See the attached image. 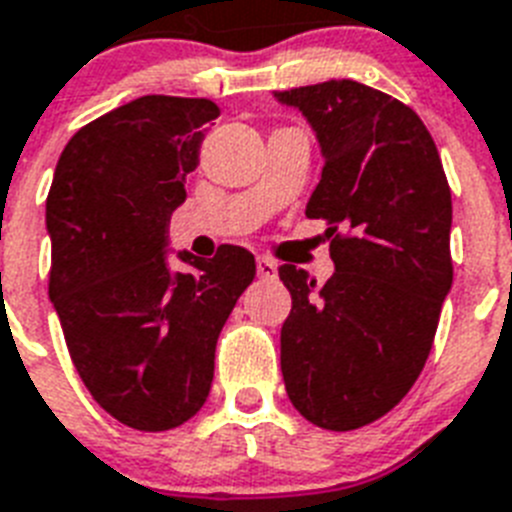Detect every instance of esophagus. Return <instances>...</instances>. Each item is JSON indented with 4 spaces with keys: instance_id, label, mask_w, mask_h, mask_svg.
I'll return each mask as SVG.
<instances>
[{
    "instance_id": "obj_1",
    "label": "esophagus",
    "mask_w": 512,
    "mask_h": 512,
    "mask_svg": "<svg viewBox=\"0 0 512 512\" xmlns=\"http://www.w3.org/2000/svg\"><path fill=\"white\" fill-rule=\"evenodd\" d=\"M256 272H259L261 280H274V277H277V264L264 259V256H259V259H256Z\"/></svg>"
}]
</instances>
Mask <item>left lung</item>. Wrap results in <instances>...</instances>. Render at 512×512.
I'll list each match as a JSON object with an SVG mask.
<instances>
[{"mask_svg": "<svg viewBox=\"0 0 512 512\" xmlns=\"http://www.w3.org/2000/svg\"><path fill=\"white\" fill-rule=\"evenodd\" d=\"M274 96L301 109L322 146L306 217L329 225L335 261L324 287L280 266L293 295L282 379L303 418L350 432L390 413L429 358L453 285L450 185L434 138L403 101L356 80Z\"/></svg>", "mask_w": 512, "mask_h": 512, "instance_id": "1", "label": "left lung"}]
</instances>
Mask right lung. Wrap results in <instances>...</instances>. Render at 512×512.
I'll list each match as a JSON object with an SVG mask.
<instances>
[{"instance_id": "obj_1", "label": "right lung", "mask_w": 512, "mask_h": 512, "mask_svg": "<svg viewBox=\"0 0 512 512\" xmlns=\"http://www.w3.org/2000/svg\"><path fill=\"white\" fill-rule=\"evenodd\" d=\"M209 99L141 96L70 138L46 196L49 298L96 403L138 432H167L201 411L217 337L256 277L253 253L167 264V227L198 167Z\"/></svg>"}]
</instances>
